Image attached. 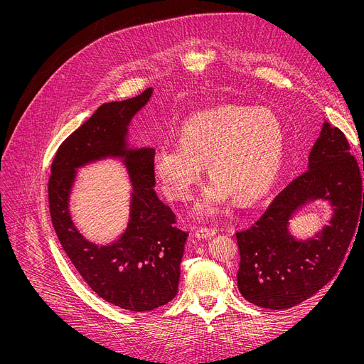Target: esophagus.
I'll return each instance as SVG.
<instances>
[{
    "label": "esophagus",
    "mask_w": 364,
    "mask_h": 364,
    "mask_svg": "<svg viewBox=\"0 0 364 364\" xmlns=\"http://www.w3.org/2000/svg\"><path fill=\"white\" fill-rule=\"evenodd\" d=\"M213 235H216V229L212 228H197L194 230V237L197 240H206V238H212Z\"/></svg>",
    "instance_id": "obj_1"
}]
</instances>
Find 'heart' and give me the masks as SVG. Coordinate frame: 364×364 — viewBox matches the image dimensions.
Instances as JSON below:
<instances>
[{"mask_svg": "<svg viewBox=\"0 0 364 364\" xmlns=\"http://www.w3.org/2000/svg\"><path fill=\"white\" fill-rule=\"evenodd\" d=\"M284 152V127L267 109L222 106L184 120L180 144L164 142L152 170L165 194L174 200L191 199L208 164L213 180L197 200L196 212L210 216L229 196L240 203L254 202L277 177Z\"/></svg>", "mask_w": 364, "mask_h": 364, "instance_id": "1", "label": "heart"}]
</instances>
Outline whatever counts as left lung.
<instances>
[{
  "mask_svg": "<svg viewBox=\"0 0 364 364\" xmlns=\"http://www.w3.org/2000/svg\"><path fill=\"white\" fill-rule=\"evenodd\" d=\"M314 200L329 201L335 215L315 239L296 242L287 229L288 219ZM363 213L357 159L343 132L325 122L309 154L308 171L289 183L252 226L235 234L241 294L257 306L276 311L309 299L337 274Z\"/></svg>",
  "mask_w": 364,
  "mask_h": 364,
  "instance_id": "left-lung-1",
  "label": "left lung"
}]
</instances>
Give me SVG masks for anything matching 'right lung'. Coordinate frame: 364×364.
Returning a JSON list of instances; mask_svg holds the SVG:
<instances>
[{"label":"right lung","instance_id":"right-lung-1","mask_svg":"<svg viewBox=\"0 0 364 364\" xmlns=\"http://www.w3.org/2000/svg\"><path fill=\"white\" fill-rule=\"evenodd\" d=\"M152 95L105 103L65 139L50 167L49 212L58 240L85 283L106 302L132 312L156 309L173 301L188 232L177 228L170 206L154 190L155 149H127V126ZM106 156L124 158L134 191L125 234L110 246L87 242L69 215L76 168Z\"/></svg>","mask_w":364,"mask_h":364}]
</instances>
